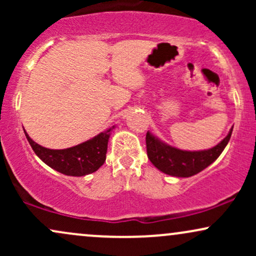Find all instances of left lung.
I'll return each instance as SVG.
<instances>
[{"label":"left lung","mask_w":256,"mask_h":256,"mask_svg":"<svg viewBox=\"0 0 256 256\" xmlns=\"http://www.w3.org/2000/svg\"><path fill=\"white\" fill-rule=\"evenodd\" d=\"M232 128L219 144L207 150L198 152L180 150L164 143L162 140L152 136L150 132H146V154L152 165L161 172L173 177H192L219 158L230 140Z\"/></svg>","instance_id":"8db88e82"}]
</instances>
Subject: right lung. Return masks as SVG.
Masks as SVG:
<instances>
[{
    "label": "right lung",
    "mask_w": 256,
    "mask_h": 256,
    "mask_svg": "<svg viewBox=\"0 0 256 256\" xmlns=\"http://www.w3.org/2000/svg\"><path fill=\"white\" fill-rule=\"evenodd\" d=\"M113 128L114 126L86 142L71 146V148L60 149V150L44 148L37 144L28 137L26 132L25 136L34 152L44 164L66 176L82 177V176L98 171L100 167L104 165L106 154H107L108 140Z\"/></svg>",
    "instance_id": "right-lung-1"
}]
</instances>
